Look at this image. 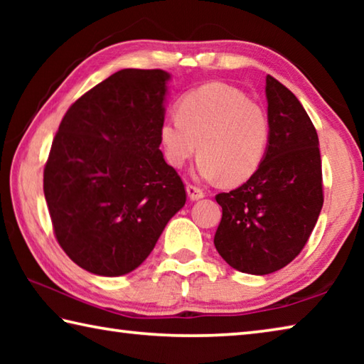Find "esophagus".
<instances>
[{"mask_svg": "<svg viewBox=\"0 0 364 364\" xmlns=\"http://www.w3.org/2000/svg\"><path fill=\"white\" fill-rule=\"evenodd\" d=\"M186 193H188V197L191 200H199L205 196L204 191H202L200 188H197V186H193V184H188Z\"/></svg>", "mask_w": 364, "mask_h": 364, "instance_id": "esophagus-1", "label": "esophagus"}]
</instances>
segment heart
<instances>
[{"mask_svg": "<svg viewBox=\"0 0 364 364\" xmlns=\"http://www.w3.org/2000/svg\"><path fill=\"white\" fill-rule=\"evenodd\" d=\"M269 134L262 106L232 86L207 83L181 97L178 114L160 125L159 139L171 167H183L199 147V176L239 184L260 168Z\"/></svg>", "mask_w": 364, "mask_h": 364, "instance_id": "b5f03b06", "label": "heart"}]
</instances>
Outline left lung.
Wrapping results in <instances>:
<instances>
[{"instance_id":"1","label":"left lung","mask_w":364,"mask_h":364,"mask_svg":"<svg viewBox=\"0 0 364 364\" xmlns=\"http://www.w3.org/2000/svg\"><path fill=\"white\" fill-rule=\"evenodd\" d=\"M271 127L267 156L242 186L215 199L223 217L213 244L247 274L274 273L297 257L323 208L318 133L291 90L267 77Z\"/></svg>"}]
</instances>
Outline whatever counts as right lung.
Returning <instances> with one entry per match:
<instances>
[{"label": "right lung", "mask_w": 364, "mask_h": 364, "mask_svg": "<svg viewBox=\"0 0 364 364\" xmlns=\"http://www.w3.org/2000/svg\"><path fill=\"white\" fill-rule=\"evenodd\" d=\"M168 80L160 69L115 72L72 104L53 141L43 175L53 230L93 274L138 268L186 202L159 149Z\"/></svg>", "instance_id": "1"}]
</instances>
